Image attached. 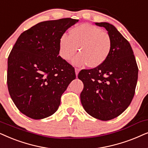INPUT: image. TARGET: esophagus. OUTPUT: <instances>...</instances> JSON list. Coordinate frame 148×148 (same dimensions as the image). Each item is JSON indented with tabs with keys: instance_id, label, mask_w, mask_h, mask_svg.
Listing matches in <instances>:
<instances>
[{
	"instance_id": "esophagus-1",
	"label": "esophagus",
	"mask_w": 148,
	"mask_h": 148,
	"mask_svg": "<svg viewBox=\"0 0 148 148\" xmlns=\"http://www.w3.org/2000/svg\"><path fill=\"white\" fill-rule=\"evenodd\" d=\"M79 71H80V70H79V69H78V68H75V73H76V76H77L78 72H79Z\"/></svg>"
}]
</instances>
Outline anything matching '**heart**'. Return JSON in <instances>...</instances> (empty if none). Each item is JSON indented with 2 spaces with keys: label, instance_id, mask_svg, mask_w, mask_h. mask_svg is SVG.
<instances>
[{
  "label": "heart",
  "instance_id": "1",
  "mask_svg": "<svg viewBox=\"0 0 148 148\" xmlns=\"http://www.w3.org/2000/svg\"><path fill=\"white\" fill-rule=\"evenodd\" d=\"M79 47L80 53L72 59L77 66L89 68L101 66L109 56L112 48L110 35L95 25L83 23L73 27L70 35L62 34L59 42V53L63 60L69 61Z\"/></svg>",
  "mask_w": 148,
  "mask_h": 148
}]
</instances>
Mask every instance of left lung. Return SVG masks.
Segmentation results:
<instances>
[{"instance_id":"1","label":"left lung","mask_w":148,"mask_h":148,"mask_svg":"<svg viewBox=\"0 0 148 148\" xmlns=\"http://www.w3.org/2000/svg\"><path fill=\"white\" fill-rule=\"evenodd\" d=\"M95 25L108 31L111 51L101 66L81 70L78 78L84 84L80 101L84 110L106 121L119 116L129 107L135 95L138 67L131 45L113 25L107 22Z\"/></svg>"}]
</instances>
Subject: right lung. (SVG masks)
Segmentation results:
<instances>
[{"label":"right lung","mask_w":148,"mask_h":148,"mask_svg":"<svg viewBox=\"0 0 148 148\" xmlns=\"http://www.w3.org/2000/svg\"><path fill=\"white\" fill-rule=\"evenodd\" d=\"M78 21L64 18L42 21L21 33L8 58L7 85L13 103L32 119L58 110L61 97L76 78L74 68L59 53L62 34Z\"/></svg>","instance_id":"add662e5"}]
</instances>
